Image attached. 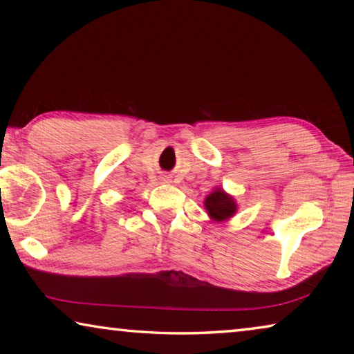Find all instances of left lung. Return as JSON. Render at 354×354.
<instances>
[{
    "mask_svg": "<svg viewBox=\"0 0 354 354\" xmlns=\"http://www.w3.org/2000/svg\"><path fill=\"white\" fill-rule=\"evenodd\" d=\"M205 209L209 218L217 221H227L237 212V201L234 196L227 194L221 187H214V190L205 198Z\"/></svg>",
    "mask_w": 354,
    "mask_h": 354,
    "instance_id": "left-lung-1",
    "label": "left lung"
}]
</instances>
